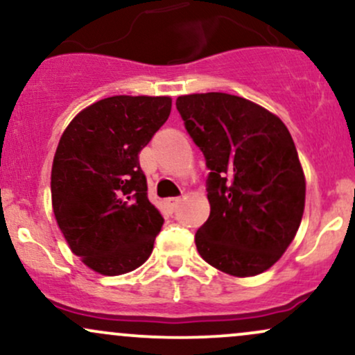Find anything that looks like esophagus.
<instances>
[{"mask_svg":"<svg viewBox=\"0 0 355 355\" xmlns=\"http://www.w3.org/2000/svg\"><path fill=\"white\" fill-rule=\"evenodd\" d=\"M178 203H180V197H170V198H166V200H165V207L170 211H175Z\"/></svg>","mask_w":355,"mask_h":355,"instance_id":"1","label":"esophagus"}]
</instances>
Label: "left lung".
<instances>
[{
  "mask_svg": "<svg viewBox=\"0 0 355 355\" xmlns=\"http://www.w3.org/2000/svg\"><path fill=\"white\" fill-rule=\"evenodd\" d=\"M177 110L210 170L198 254L225 274H262L291 245L304 214L305 178L287 126L229 93L178 96Z\"/></svg>",
  "mask_w": 355,
  "mask_h": 355,
  "instance_id": "1",
  "label": "left lung"
}]
</instances>
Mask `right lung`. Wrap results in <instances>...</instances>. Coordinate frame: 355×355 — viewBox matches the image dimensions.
<instances>
[{"label":"right lung","mask_w":355,"mask_h":355,"mask_svg":"<svg viewBox=\"0 0 355 355\" xmlns=\"http://www.w3.org/2000/svg\"><path fill=\"white\" fill-rule=\"evenodd\" d=\"M170 110L168 96H110L80 112L60 138L53 211L73 254L98 274L132 272L152 254L164 217L148 200L138 155Z\"/></svg>","instance_id":"add662e5"}]
</instances>
